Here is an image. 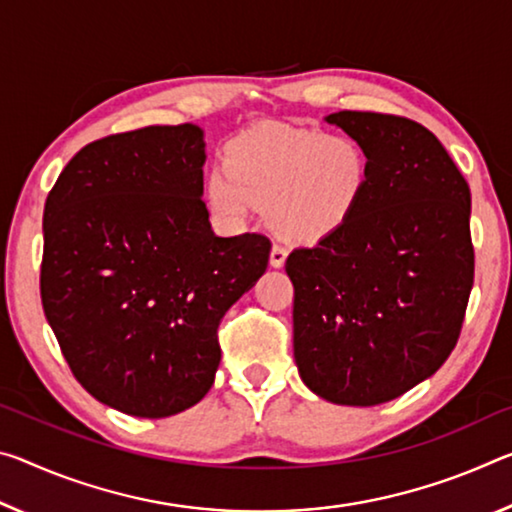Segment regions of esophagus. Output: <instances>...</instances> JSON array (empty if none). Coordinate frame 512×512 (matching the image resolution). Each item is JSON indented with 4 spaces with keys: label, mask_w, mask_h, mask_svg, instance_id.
I'll list each match as a JSON object with an SVG mask.
<instances>
[{
    "label": "esophagus",
    "mask_w": 512,
    "mask_h": 512,
    "mask_svg": "<svg viewBox=\"0 0 512 512\" xmlns=\"http://www.w3.org/2000/svg\"><path fill=\"white\" fill-rule=\"evenodd\" d=\"M285 259H287V248H282V246H278V243H273L269 264L273 266V269H280V266L285 264Z\"/></svg>",
    "instance_id": "1"
}]
</instances>
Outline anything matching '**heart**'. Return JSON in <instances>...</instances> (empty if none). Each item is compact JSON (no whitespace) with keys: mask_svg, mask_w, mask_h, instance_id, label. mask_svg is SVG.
I'll return each instance as SVG.
<instances>
[{"mask_svg":"<svg viewBox=\"0 0 512 512\" xmlns=\"http://www.w3.org/2000/svg\"><path fill=\"white\" fill-rule=\"evenodd\" d=\"M223 170L207 180L216 216L243 223L253 207L282 241H326L344 232L367 196L371 159L351 134L264 125L225 145Z\"/></svg>","mask_w":512,"mask_h":512,"instance_id":"heart-1","label":"heart"}]
</instances>
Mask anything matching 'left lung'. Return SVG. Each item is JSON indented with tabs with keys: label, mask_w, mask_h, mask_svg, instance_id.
<instances>
[{
	"label": "left lung",
	"mask_w": 512,
	"mask_h": 512,
	"mask_svg": "<svg viewBox=\"0 0 512 512\" xmlns=\"http://www.w3.org/2000/svg\"><path fill=\"white\" fill-rule=\"evenodd\" d=\"M371 177L344 232L287 257L294 358L303 383L337 405H380L449 358L474 285L472 196L444 145L415 120L337 111Z\"/></svg>",
	"instance_id": "1"
}]
</instances>
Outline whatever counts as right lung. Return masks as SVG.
Listing matches in <instances>:
<instances>
[{
    "mask_svg": "<svg viewBox=\"0 0 512 512\" xmlns=\"http://www.w3.org/2000/svg\"><path fill=\"white\" fill-rule=\"evenodd\" d=\"M205 159L191 123L113 134L81 148L45 202L47 323L81 387L125 415H177L212 389L218 323L269 264L262 234H214Z\"/></svg>",
    "mask_w": 512,
    "mask_h": 512,
    "instance_id": "right-lung-1",
    "label": "right lung"
}]
</instances>
